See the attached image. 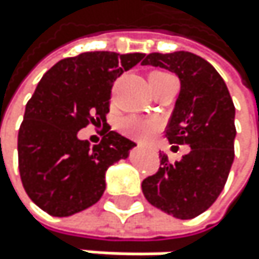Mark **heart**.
Wrapping results in <instances>:
<instances>
[{
	"instance_id": "heart-1",
	"label": "heart",
	"mask_w": 259,
	"mask_h": 259,
	"mask_svg": "<svg viewBox=\"0 0 259 259\" xmlns=\"http://www.w3.org/2000/svg\"><path fill=\"white\" fill-rule=\"evenodd\" d=\"M158 74H166L161 71H154L151 76H158ZM160 128V122L155 118H144V116H138V115H131L125 116L121 121V131L137 140H149L152 138L157 131Z\"/></svg>"
}]
</instances>
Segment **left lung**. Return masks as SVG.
Returning a JSON list of instances; mask_svg holds the SVG:
<instances>
[{
    "instance_id": "left-lung-1",
    "label": "left lung",
    "mask_w": 259,
    "mask_h": 259,
    "mask_svg": "<svg viewBox=\"0 0 259 259\" xmlns=\"http://www.w3.org/2000/svg\"><path fill=\"white\" fill-rule=\"evenodd\" d=\"M141 65L160 66L179 76L180 93L166 138L171 144L191 147L174 164L160 154V169L143 180V194L167 214L193 219L214 203L235 160L232 96L214 66L193 53H152Z\"/></svg>"
}]
</instances>
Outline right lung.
Masks as SVG:
<instances>
[{"mask_svg":"<svg viewBox=\"0 0 259 259\" xmlns=\"http://www.w3.org/2000/svg\"><path fill=\"white\" fill-rule=\"evenodd\" d=\"M143 57L82 53L57 62L38 82L18 131V167L27 196L48 214L65 218L95 205L108 166L137 146L110 127L93 147L77 132L90 122L105 127L113 82Z\"/></svg>","mask_w":259,"mask_h":259,"instance_id":"add662e5","label":"right lung"}]
</instances>
